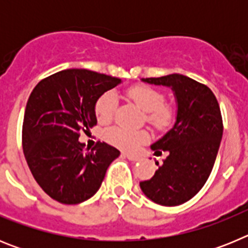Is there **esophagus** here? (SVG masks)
<instances>
[{
  "label": "esophagus",
  "instance_id": "obj_1",
  "mask_svg": "<svg viewBox=\"0 0 248 248\" xmlns=\"http://www.w3.org/2000/svg\"><path fill=\"white\" fill-rule=\"evenodd\" d=\"M123 156L126 157V159L130 160V161H138V160H140V157L134 154H126V153H123Z\"/></svg>",
  "mask_w": 248,
  "mask_h": 248
}]
</instances>
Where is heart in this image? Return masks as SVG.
<instances>
[{"mask_svg":"<svg viewBox=\"0 0 248 248\" xmlns=\"http://www.w3.org/2000/svg\"><path fill=\"white\" fill-rule=\"evenodd\" d=\"M130 98L141 110L148 113V122L155 126L168 125L171 119V110L165 105V98L156 89L148 85H135L128 91ZM117 108V97L113 93H105L97 100L95 115L100 123H107L113 117ZM105 140L111 145L123 150H134L149 140V134L144 130H130L114 126L105 131Z\"/></svg>","mask_w":248,"mask_h":248,"instance_id":"obj_1","label":"heart"}]
</instances>
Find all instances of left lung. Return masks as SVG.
Listing matches in <instances>:
<instances>
[{
  "label": "left lung",
  "instance_id": "obj_1",
  "mask_svg": "<svg viewBox=\"0 0 248 248\" xmlns=\"http://www.w3.org/2000/svg\"><path fill=\"white\" fill-rule=\"evenodd\" d=\"M141 82L171 89L176 117L172 128L150 145L155 155L163 150L168 156L150 180L140 183V189L155 203L181 205L200 191L211 174L223 133L220 107L209 87L183 74Z\"/></svg>",
  "mask_w": 248,
  "mask_h": 248
}]
</instances>
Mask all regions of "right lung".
I'll list each match as a JSON object with an SVG mask.
<instances>
[{
	"label": "right lung",
	"instance_id": "1",
	"mask_svg": "<svg viewBox=\"0 0 248 248\" xmlns=\"http://www.w3.org/2000/svg\"><path fill=\"white\" fill-rule=\"evenodd\" d=\"M123 80L88 69H65L34 87L26 105L22 145L34 180L58 202L76 205L99 190L120 151L98 143L83 151L80 130L97 124L95 104Z\"/></svg>",
	"mask_w": 248,
	"mask_h": 248
}]
</instances>
